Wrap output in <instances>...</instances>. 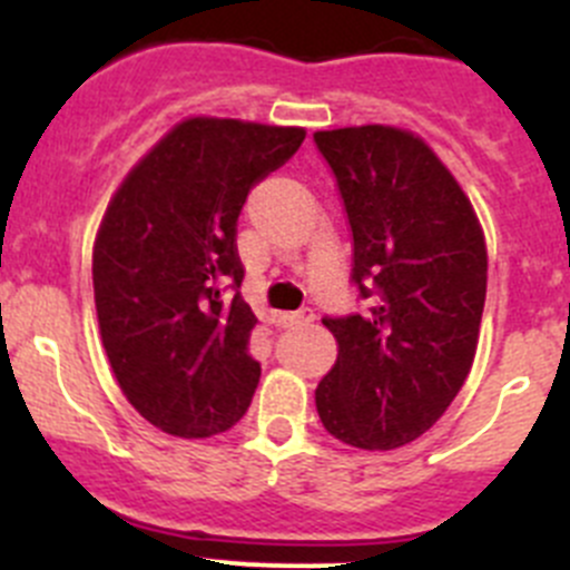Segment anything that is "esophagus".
<instances>
[{
	"instance_id": "obj_1",
	"label": "esophagus",
	"mask_w": 570,
	"mask_h": 570,
	"mask_svg": "<svg viewBox=\"0 0 570 570\" xmlns=\"http://www.w3.org/2000/svg\"><path fill=\"white\" fill-rule=\"evenodd\" d=\"M308 322H314L312 308H301V312H295V314H286V325H292V327L308 325Z\"/></svg>"
}]
</instances>
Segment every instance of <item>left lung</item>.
Instances as JSON below:
<instances>
[{
	"label": "left lung",
	"mask_w": 570,
	"mask_h": 570,
	"mask_svg": "<svg viewBox=\"0 0 570 570\" xmlns=\"http://www.w3.org/2000/svg\"><path fill=\"white\" fill-rule=\"evenodd\" d=\"M353 232V284L370 312L325 317L338 355L317 386L333 439L396 450L461 392L485 306L488 253L455 176L394 126L317 131Z\"/></svg>",
	"instance_id": "left-lung-1"
}]
</instances>
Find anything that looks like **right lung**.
<instances>
[{"instance_id": "add662e5", "label": "right lung", "mask_w": 570, "mask_h": 570, "mask_svg": "<svg viewBox=\"0 0 570 570\" xmlns=\"http://www.w3.org/2000/svg\"><path fill=\"white\" fill-rule=\"evenodd\" d=\"M303 140L297 126L187 118L109 200L94 248L101 342L126 400L163 433L209 439L248 411L262 366L237 220Z\"/></svg>"}]
</instances>
